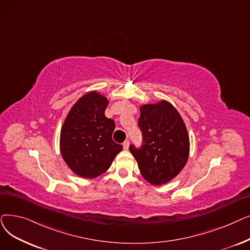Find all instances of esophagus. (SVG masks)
<instances>
[{"label": "esophagus", "instance_id": "obj_1", "mask_svg": "<svg viewBox=\"0 0 250 250\" xmlns=\"http://www.w3.org/2000/svg\"><path fill=\"white\" fill-rule=\"evenodd\" d=\"M123 146H124V149H125V150H127V149H128V146H129V142H128V141H125Z\"/></svg>", "mask_w": 250, "mask_h": 250}]
</instances>
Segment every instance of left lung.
Masks as SVG:
<instances>
[{"label":"left lung","mask_w":250,"mask_h":250,"mask_svg":"<svg viewBox=\"0 0 250 250\" xmlns=\"http://www.w3.org/2000/svg\"><path fill=\"white\" fill-rule=\"evenodd\" d=\"M139 126L143 146L129 151L143 178L154 186L175 179L186 166L190 140L185 123L176 107L167 100L140 107Z\"/></svg>","instance_id":"left-lung-1"}]
</instances>
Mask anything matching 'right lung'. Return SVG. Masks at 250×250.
<instances>
[{"mask_svg":"<svg viewBox=\"0 0 250 250\" xmlns=\"http://www.w3.org/2000/svg\"><path fill=\"white\" fill-rule=\"evenodd\" d=\"M108 103L109 100L99 92L85 93L73 104L62 125V158L81 178L99 177L123 150V146L112 140L115 124L105 116Z\"/></svg>","mask_w":250,"mask_h":250,"instance_id":"1","label":"right lung"}]
</instances>
